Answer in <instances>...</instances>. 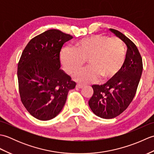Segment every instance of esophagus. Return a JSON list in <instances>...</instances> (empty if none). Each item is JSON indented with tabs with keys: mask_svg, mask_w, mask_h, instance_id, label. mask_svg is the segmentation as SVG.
I'll return each instance as SVG.
<instances>
[{
	"mask_svg": "<svg viewBox=\"0 0 154 154\" xmlns=\"http://www.w3.org/2000/svg\"><path fill=\"white\" fill-rule=\"evenodd\" d=\"M84 87H85V85H82V84H80V83H77L76 85V87L79 88V89H82V88H83Z\"/></svg>",
	"mask_w": 154,
	"mask_h": 154,
	"instance_id": "obj_1",
	"label": "esophagus"
}]
</instances>
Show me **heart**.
<instances>
[{
    "label": "heart",
    "mask_w": 154,
    "mask_h": 154,
    "mask_svg": "<svg viewBox=\"0 0 154 154\" xmlns=\"http://www.w3.org/2000/svg\"><path fill=\"white\" fill-rule=\"evenodd\" d=\"M60 60L68 74L76 73L87 60L90 67L74 75V79L79 82H95L100 78L104 81H109L125 63V45L118 38L93 35L76 42L73 49H62Z\"/></svg>",
    "instance_id": "1"
}]
</instances>
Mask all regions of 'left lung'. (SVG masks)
<instances>
[{
    "instance_id": "left-lung-1",
    "label": "left lung",
    "mask_w": 154,
    "mask_h": 154,
    "mask_svg": "<svg viewBox=\"0 0 154 154\" xmlns=\"http://www.w3.org/2000/svg\"><path fill=\"white\" fill-rule=\"evenodd\" d=\"M127 45L126 60L122 68L103 85L92 86L93 94L89 100L91 110L97 116L110 119L125 110L135 97L142 76V58L136 45L122 33L110 29Z\"/></svg>"
}]
</instances>
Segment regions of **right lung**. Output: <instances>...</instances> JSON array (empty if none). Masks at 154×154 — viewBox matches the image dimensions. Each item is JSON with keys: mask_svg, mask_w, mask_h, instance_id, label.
Returning <instances> with one entry per match:
<instances>
[{"mask_svg": "<svg viewBox=\"0 0 154 154\" xmlns=\"http://www.w3.org/2000/svg\"><path fill=\"white\" fill-rule=\"evenodd\" d=\"M73 38L58 30H49L28 42L18 64L20 97L23 105L35 119L49 120L61 112L69 91L76 83L60 69V54Z\"/></svg>", "mask_w": 154, "mask_h": 154, "instance_id": "add662e5", "label": "right lung"}]
</instances>
